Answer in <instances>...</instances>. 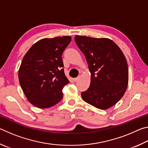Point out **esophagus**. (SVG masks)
<instances>
[{"mask_svg":"<svg viewBox=\"0 0 148 148\" xmlns=\"http://www.w3.org/2000/svg\"><path fill=\"white\" fill-rule=\"evenodd\" d=\"M79 79H80V76H78V77H75V78H74V81L75 82H76L77 81H79Z\"/></svg>","mask_w":148,"mask_h":148,"instance_id":"obj_1","label":"esophagus"}]
</instances>
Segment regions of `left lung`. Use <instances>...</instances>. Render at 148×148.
Segmentation results:
<instances>
[{
  "label": "left lung",
  "instance_id": "8db88e82",
  "mask_svg": "<svg viewBox=\"0 0 148 148\" xmlns=\"http://www.w3.org/2000/svg\"><path fill=\"white\" fill-rule=\"evenodd\" d=\"M75 42L86 57L91 73L90 86L81 93L82 99L101 110L114 106L128 86V64L123 53L106 38L76 35Z\"/></svg>",
  "mask_w": 148,
  "mask_h": 148
}]
</instances>
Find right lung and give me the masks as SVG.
Listing matches in <instances>:
<instances>
[{"instance_id":"add662e5","label":"right lung","mask_w":148,"mask_h":148,"mask_svg":"<svg viewBox=\"0 0 148 148\" xmlns=\"http://www.w3.org/2000/svg\"><path fill=\"white\" fill-rule=\"evenodd\" d=\"M71 36L43 38L30 47L20 65V86L30 103L47 108L61 101L62 90L69 83L65 76L62 54Z\"/></svg>"}]
</instances>
